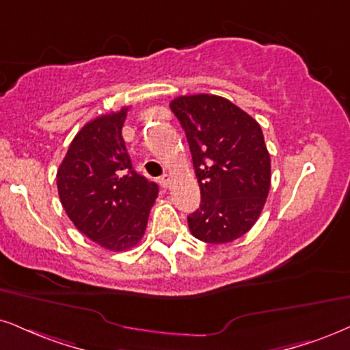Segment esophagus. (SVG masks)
<instances>
[{
  "label": "esophagus",
  "mask_w": 350,
  "mask_h": 350,
  "mask_svg": "<svg viewBox=\"0 0 350 350\" xmlns=\"http://www.w3.org/2000/svg\"><path fill=\"white\" fill-rule=\"evenodd\" d=\"M159 183H161V187L167 188V187H168V183H170V175H168V174L162 175L161 178H159Z\"/></svg>",
  "instance_id": "34e87169"
}]
</instances>
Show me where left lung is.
Returning <instances> with one entry per match:
<instances>
[{
	"label": "left lung",
	"mask_w": 350,
	"mask_h": 350,
	"mask_svg": "<svg viewBox=\"0 0 350 350\" xmlns=\"http://www.w3.org/2000/svg\"><path fill=\"white\" fill-rule=\"evenodd\" d=\"M191 150L201 204L188 215L198 240L240 239L260 217L271 187V159L261 126L227 98L209 94L170 102Z\"/></svg>",
	"instance_id": "1"
}]
</instances>
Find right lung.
I'll use <instances>...</instances> for the list:
<instances>
[{
    "label": "right lung",
    "instance_id": "1",
    "mask_svg": "<svg viewBox=\"0 0 350 350\" xmlns=\"http://www.w3.org/2000/svg\"><path fill=\"white\" fill-rule=\"evenodd\" d=\"M128 109L84 124L56 174L68 217L81 234L111 252L139 243L159 195L157 185L131 165L122 136Z\"/></svg>",
    "mask_w": 350,
    "mask_h": 350
}]
</instances>
